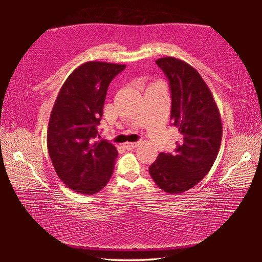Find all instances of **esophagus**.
Here are the masks:
<instances>
[{
	"label": "esophagus",
	"mask_w": 262,
	"mask_h": 262,
	"mask_svg": "<svg viewBox=\"0 0 262 262\" xmlns=\"http://www.w3.org/2000/svg\"><path fill=\"white\" fill-rule=\"evenodd\" d=\"M137 145H139V143H136V142H127V143H125V148L127 150H132L135 149Z\"/></svg>",
	"instance_id": "esophagus-1"
}]
</instances>
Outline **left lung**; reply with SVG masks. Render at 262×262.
Listing matches in <instances>:
<instances>
[{"instance_id": "8db88e82", "label": "left lung", "mask_w": 262, "mask_h": 262, "mask_svg": "<svg viewBox=\"0 0 262 262\" xmlns=\"http://www.w3.org/2000/svg\"><path fill=\"white\" fill-rule=\"evenodd\" d=\"M156 63L170 82L171 120L180 141L172 154L161 152L149 167L159 188L180 194L203 179L219 154L223 127L214 96L198 70L173 56Z\"/></svg>"}]
</instances>
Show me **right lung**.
Masks as SVG:
<instances>
[{
  "mask_svg": "<svg viewBox=\"0 0 262 262\" xmlns=\"http://www.w3.org/2000/svg\"><path fill=\"white\" fill-rule=\"evenodd\" d=\"M125 64L88 61L69 75L53 105L47 149L56 174L74 192L92 195L108 183L118 150L97 141L107 89Z\"/></svg>",
  "mask_w": 262,
  "mask_h": 262,
  "instance_id": "1",
  "label": "right lung"
}]
</instances>
